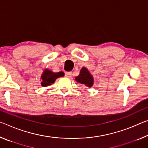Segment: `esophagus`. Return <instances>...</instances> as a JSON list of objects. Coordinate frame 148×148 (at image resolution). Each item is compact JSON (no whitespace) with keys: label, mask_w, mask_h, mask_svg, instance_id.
<instances>
[{"label":"esophagus","mask_w":148,"mask_h":148,"mask_svg":"<svg viewBox=\"0 0 148 148\" xmlns=\"http://www.w3.org/2000/svg\"><path fill=\"white\" fill-rule=\"evenodd\" d=\"M66 77H68V78H70V77L72 76V72H67L65 73Z\"/></svg>","instance_id":"34e87169"}]
</instances>
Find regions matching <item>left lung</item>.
<instances>
[{"mask_svg": "<svg viewBox=\"0 0 148 148\" xmlns=\"http://www.w3.org/2000/svg\"><path fill=\"white\" fill-rule=\"evenodd\" d=\"M75 79L78 83L83 84L89 88H91L93 84V78L92 75H91L89 70L85 67H83L81 69L79 74L76 77Z\"/></svg>", "mask_w": 148, "mask_h": 148, "instance_id": "1", "label": "left lung"}]
</instances>
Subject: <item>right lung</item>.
I'll return each instance as SVG.
<instances>
[{
  "mask_svg": "<svg viewBox=\"0 0 148 148\" xmlns=\"http://www.w3.org/2000/svg\"><path fill=\"white\" fill-rule=\"evenodd\" d=\"M64 72H53L51 70L49 69H45L43 71V73L42 74L41 79V86L43 87H47L49 86L52 85V84L55 82L56 79L60 77L64 76Z\"/></svg>",
  "mask_w": 148,
  "mask_h": 148,
  "instance_id": "obj_1",
  "label": "right lung"
}]
</instances>
